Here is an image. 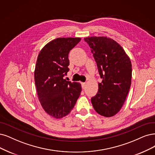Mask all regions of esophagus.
Returning <instances> with one entry per match:
<instances>
[{
	"label": "esophagus",
	"instance_id": "1",
	"mask_svg": "<svg viewBox=\"0 0 155 155\" xmlns=\"http://www.w3.org/2000/svg\"><path fill=\"white\" fill-rule=\"evenodd\" d=\"M81 84H82V87L83 89H84V88H85V85H86V83H85V82H82V83H81Z\"/></svg>",
	"mask_w": 155,
	"mask_h": 155
}]
</instances>
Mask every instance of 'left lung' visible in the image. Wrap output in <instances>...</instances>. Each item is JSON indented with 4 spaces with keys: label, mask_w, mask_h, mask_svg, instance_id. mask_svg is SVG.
Instances as JSON below:
<instances>
[{
    "label": "left lung",
    "mask_w": 155,
    "mask_h": 155,
    "mask_svg": "<svg viewBox=\"0 0 155 155\" xmlns=\"http://www.w3.org/2000/svg\"><path fill=\"white\" fill-rule=\"evenodd\" d=\"M84 40L91 48L102 78L91 103L101 116H114L123 107L130 87L132 68L130 57L112 38L91 36Z\"/></svg>",
    "instance_id": "obj_1"
}]
</instances>
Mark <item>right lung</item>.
<instances>
[{
	"mask_svg": "<svg viewBox=\"0 0 155 155\" xmlns=\"http://www.w3.org/2000/svg\"><path fill=\"white\" fill-rule=\"evenodd\" d=\"M81 38H59L50 41L39 51L34 70L37 94L44 110L55 119L71 112L82 91L79 82L67 81L70 69L68 54Z\"/></svg>",
	"mask_w": 155,
	"mask_h": 155,
	"instance_id": "1",
	"label": "right lung"
}]
</instances>
